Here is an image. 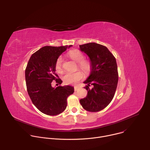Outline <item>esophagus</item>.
Returning <instances> with one entry per match:
<instances>
[{
    "label": "esophagus",
    "mask_w": 150,
    "mask_h": 150,
    "mask_svg": "<svg viewBox=\"0 0 150 150\" xmlns=\"http://www.w3.org/2000/svg\"><path fill=\"white\" fill-rule=\"evenodd\" d=\"M78 87H74V90H75V91H77L78 90Z\"/></svg>",
    "instance_id": "obj_1"
}]
</instances>
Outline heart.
<instances>
[{"instance_id":"obj_1","label":"heart","mask_w":150,"mask_h":150,"mask_svg":"<svg viewBox=\"0 0 150 150\" xmlns=\"http://www.w3.org/2000/svg\"><path fill=\"white\" fill-rule=\"evenodd\" d=\"M68 56L72 60L77 63V69L79 68L83 73L88 74L92 68L91 62L87 59H84L83 54L78 50H73L68 53ZM55 69L57 72L62 74L63 69V59L59 57L55 63ZM83 77V74L81 71H77L75 72L66 73L62 77L63 81L66 84H75L81 80Z\"/></svg>"}]
</instances>
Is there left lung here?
I'll list each match as a JSON object with an SVG mask.
<instances>
[{"instance_id": "8db88e82", "label": "left lung", "mask_w": 150, "mask_h": 150, "mask_svg": "<svg viewBox=\"0 0 150 150\" xmlns=\"http://www.w3.org/2000/svg\"><path fill=\"white\" fill-rule=\"evenodd\" d=\"M80 50L90 57L92 68L89 77L83 83L87 96L80 100L82 108L88 112L102 110L113 100L118 82L116 58L105 46L96 42L79 45ZM93 88L90 89V85Z\"/></svg>"}]
</instances>
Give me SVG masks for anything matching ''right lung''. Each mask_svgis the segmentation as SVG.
I'll return each instance as SVG.
<instances>
[{"mask_svg":"<svg viewBox=\"0 0 150 150\" xmlns=\"http://www.w3.org/2000/svg\"><path fill=\"white\" fill-rule=\"evenodd\" d=\"M69 46H45L30 58L25 69L28 94L36 108L42 113L55 116L67 108V98L74 92V87H52L53 81L59 85L62 80L55 72V63L59 56Z\"/></svg>","mask_w":150,"mask_h":150,"instance_id":"add662e5","label":"right lung"}]
</instances>
